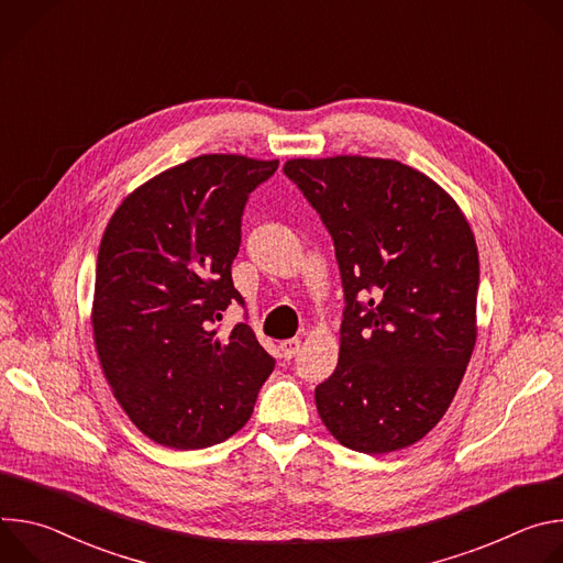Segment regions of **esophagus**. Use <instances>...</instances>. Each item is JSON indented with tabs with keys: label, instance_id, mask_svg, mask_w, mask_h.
Returning a JSON list of instances; mask_svg holds the SVG:
<instances>
[{
	"label": "esophagus",
	"instance_id": "1",
	"mask_svg": "<svg viewBox=\"0 0 563 563\" xmlns=\"http://www.w3.org/2000/svg\"><path fill=\"white\" fill-rule=\"evenodd\" d=\"M298 350H300V341H298V339H287V341L280 343V354H283L287 361L294 358V356L298 354Z\"/></svg>",
	"mask_w": 563,
	"mask_h": 563
}]
</instances>
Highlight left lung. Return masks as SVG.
I'll return each instance as SVG.
<instances>
[{
	"instance_id": "1",
	"label": "left lung",
	"mask_w": 563,
	"mask_h": 563,
	"mask_svg": "<svg viewBox=\"0 0 563 563\" xmlns=\"http://www.w3.org/2000/svg\"><path fill=\"white\" fill-rule=\"evenodd\" d=\"M334 240L345 296L334 374L316 408L347 448L385 454L445 415L476 341L478 254L456 202L396 159H289Z\"/></svg>"
}]
</instances>
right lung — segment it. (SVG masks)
I'll return each mask as SVG.
<instances>
[{"label": "right lung", "mask_w": 563, "mask_h": 563, "mask_svg": "<svg viewBox=\"0 0 563 563\" xmlns=\"http://www.w3.org/2000/svg\"><path fill=\"white\" fill-rule=\"evenodd\" d=\"M278 159L200 155L135 189L113 213L98 254L93 336L122 410L148 439L200 450L243 428L269 356L247 323L218 339L243 296L231 263L250 194Z\"/></svg>", "instance_id": "obj_1"}]
</instances>
